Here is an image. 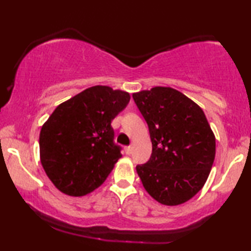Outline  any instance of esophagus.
<instances>
[{
  "label": "esophagus",
  "mask_w": 251,
  "mask_h": 251,
  "mask_svg": "<svg viewBox=\"0 0 251 251\" xmlns=\"http://www.w3.org/2000/svg\"><path fill=\"white\" fill-rule=\"evenodd\" d=\"M125 152H126V154H131L132 153V146H126V147H125Z\"/></svg>",
  "instance_id": "34e87169"
}]
</instances>
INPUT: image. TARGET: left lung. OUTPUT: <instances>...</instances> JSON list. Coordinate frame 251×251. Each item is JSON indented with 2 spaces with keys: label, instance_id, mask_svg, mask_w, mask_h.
<instances>
[{
  "label": "left lung",
  "instance_id": "1",
  "mask_svg": "<svg viewBox=\"0 0 251 251\" xmlns=\"http://www.w3.org/2000/svg\"><path fill=\"white\" fill-rule=\"evenodd\" d=\"M152 142L149 162L137 166L143 186L154 200L178 205L203 187L216 154V138L197 102L170 87L132 94Z\"/></svg>",
  "mask_w": 251,
  "mask_h": 251
}]
</instances>
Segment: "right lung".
<instances>
[{
    "label": "right lung",
    "instance_id": "1",
    "mask_svg": "<svg viewBox=\"0 0 251 251\" xmlns=\"http://www.w3.org/2000/svg\"><path fill=\"white\" fill-rule=\"evenodd\" d=\"M129 100V92L95 85L58 105L43 123L41 164L61 193L84 197L111 174L122 156L111 122Z\"/></svg>",
    "mask_w": 251,
    "mask_h": 251
}]
</instances>
